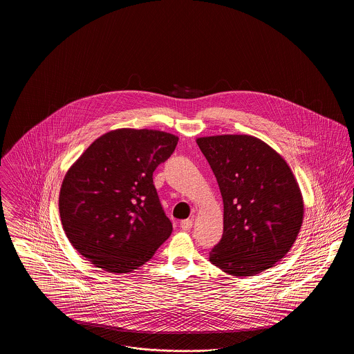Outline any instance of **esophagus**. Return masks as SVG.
I'll return each instance as SVG.
<instances>
[{
    "instance_id": "1",
    "label": "esophagus",
    "mask_w": 354,
    "mask_h": 354,
    "mask_svg": "<svg viewBox=\"0 0 354 354\" xmlns=\"http://www.w3.org/2000/svg\"><path fill=\"white\" fill-rule=\"evenodd\" d=\"M192 224H194V223H192V220L191 219L182 220V221H180V228L185 230V231H188V230L192 228Z\"/></svg>"
}]
</instances>
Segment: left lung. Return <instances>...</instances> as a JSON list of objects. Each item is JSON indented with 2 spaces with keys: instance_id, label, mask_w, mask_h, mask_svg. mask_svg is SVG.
<instances>
[{
  "instance_id": "left-lung-1",
  "label": "left lung",
  "mask_w": 354,
  "mask_h": 354,
  "mask_svg": "<svg viewBox=\"0 0 354 354\" xmlns=\"http://www.w3.org/2000/svg\"><path fill=\"white\" fill-rule=\"evenodd\" d=\"M196 143L224 204V231L209 261L237 277L273 267L290 251L303 224V195L292 169L252 135L203 136Z\"/></svg>"
}]
</instances>
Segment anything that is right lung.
<instances>
[{
    "label": "right lung",
    "mask_w": 354,
    "mask_h": 354,
    "mask_svg": "<svg viewBox=\"0 0 354 354\" xmlns=\"http://www.w3.org/2000/svg\"><path fill=\"white\" fill-rule=\"evenodd\" d=\"M179 138L158 130L118 129L94 140L68 169L59 216L71 245L91 264L127 273L147 263L172 224L152 182Z\"/></svg>",
    "instance_id": "add662e5"
}]
</instances>
